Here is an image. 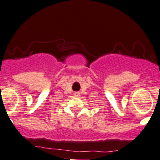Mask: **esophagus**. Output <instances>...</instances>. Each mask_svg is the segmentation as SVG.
Masks as SVG:
<instances>
[{
  "label": "esophagus",
  "instance_id": "obj_1",
  "mask_svg": "<svg viewBox=\"0 0 160 160\" xmlns=\"http://www.w3.org/2000/svg\"><path fill=\"white\" fill-rule=\"evenodd\" d=\"M74 96L75 97H79V96H80V93H79L78 92H76V93H74Z\"/></svg>",
  "mask_w": 160,
  "mask_h": 160
}]
</instances>
